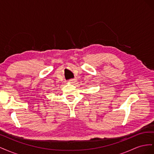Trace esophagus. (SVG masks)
<instances>
[{"instance_id":"esophagus-1","label":"esophagus","mask_w":154,"mask_h":154,"mask_svg":"<svg viewBox=\"0 0 154 154\" xmlns=\"http://www.w3.org/2000/svg\"><path fill=\"white\" fill-rule=\"evenodd\" d=\"M76 82V79H71V80H69V82L73 83H75Z\"/></svg>"}]
</instances>
